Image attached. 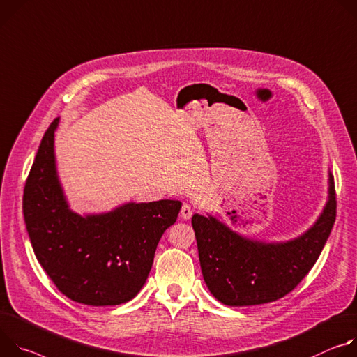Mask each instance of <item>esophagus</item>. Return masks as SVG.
Here are the masks:
<instances>
[{
    "label": "esophagus",
    "instance_id": "obj_1",
    "mask_svg": "<svg viewBox=\"0 0 357 357\" xmlns=\"http://www.w3.org/2000/svg\"><path fill=\"white\" fill-rule=\"evenodd\" d=\"M180 215H181V218H183V220H190V218H191V215H192V210H191V207H190L188 204H184V206L181 207Z\"/></svg>",
    "mask_w": 357,
    "mask_h": 357
}]
</instances>
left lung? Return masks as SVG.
<instances>
[{
    "label": "left lung",
    "instance_id": "left-lung-1",
    "mask_svg": "<svg viewBox=\"0 0 357 357\" xmlns=\"http://www.w3.org/2000/svg\"><path fill=\"white\" fill-rule=\"evenodd\" d=\"M328 180V202L321 215L309 229L289 241L252 240L214 215H192L203 278L217 301L228 306L273 302L305 278L319 258L336 218L331 172Z\"/></svg>",
    "mask_w": 357,
    "mask_h": 357
}]
</instances>
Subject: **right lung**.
Returning a JSON list of instances; mask_svg holds the SVG:
<instances>
[{
  "mask_svg": "<svg viewBox=\"0 0 357 357\" xmlns=\"http://www.w3.org/2000/svg\"><path fill=\"white\" fill-rule=\"evenodd\" d=\"M45 132L24 188L22 210L35 257L69 299L114 306L146 284L154 252L181 208L178 200L126 203L107 213L70 210L59 181L55 132Z\"/></svg>",
  "mask_w": 357,
  "mask_h": 357,
  "instance_id": "1",
  "label": "right lung"
}]
</instances>
